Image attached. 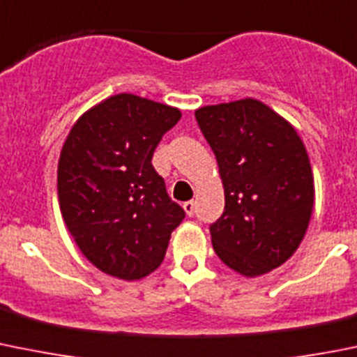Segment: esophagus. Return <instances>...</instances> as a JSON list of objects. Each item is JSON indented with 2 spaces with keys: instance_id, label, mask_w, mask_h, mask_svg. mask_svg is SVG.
<instances>
[{
  "instance_id": "1",
  "label": "esophagus",
  "mask_w": 357,
  "mask_h": 357,
  "mask_svg": "<svg viewBox=\"0 0 357 357\" xmlns=\"http://www.w3.org/2000/svg\"><path fill=\"white\" fill-rule=\"evenodd\" d=\"M183 209H185V213L188 214V216H193V211H195V202H193V200H186V202L183 204Z\"/></svg>"
}]
</instances>
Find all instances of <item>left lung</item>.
<instances>
[{
	"label": "left lung",
	"instance_id": "left-lung-1",
	"mask_svg": "<svg viewBox=\"0 0 357 357\" xmlns=\"http://www.w3.org/2000/svg\"><path fill=\"white\" fill-rule=\"evenodd\" d=\"M200 130L216 155L225 211L211 225L218 258L244 278L288 261L314 209V174L295 127L252 98L202 106Z\"/></svg>",
	"mask_w": 357,
	"mask_h": 357
}]
</instances>
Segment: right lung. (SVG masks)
<instances>
[{
  "label": "right lung",
  "mask_w": 357,
  "mask_h": 357,
  "mask_svg": "<svg viewBox=\"0 0 357 357\" xmlns=\"http://www.w3.org/2000/svg\"><path fill=\"white\" fill-rule=\"evenodd\" d=\"M181 112L116 94L86 109L69 130L57 165L62 220L76 245L105 274L139 281L164 261L185 211L151 165Z\"/></svg>",
  "instance_id": "add662e5"
}]
</instances>
